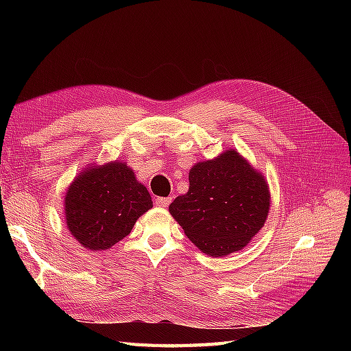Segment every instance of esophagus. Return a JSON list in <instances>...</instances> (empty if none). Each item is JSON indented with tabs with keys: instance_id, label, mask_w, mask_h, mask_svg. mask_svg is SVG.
I'll list each match as a JSON object with an SVG mask.
<instances>
[{
	"instance_id": "1",
	"label": "esophagus",
	"mask_w": 351,
	"mask_h": 351,
	"mask_svg": "<svg viewBox=\"0 0 351 351\" xmlns=\"http://www.w3.org/2000/svg\"><path fill=\"white\" fill-rule=\"evenodd\" d=\"M171 202V197H156L155 199V205L158 206H167Z\"/></svg>"
}]
</instances>
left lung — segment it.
Listing matches in <instances>:
<instances>
[{
	"instance_id": "obj_1",
	"label": "left lung",
	"mask_w": 351,
	"mask_h": 351,
	"mask_svg": "<svg viewBox=\"0 0 351 351\" xmlns=\"http://www.w3.org/2000/svg\"><path fill=\"white\" fill-rule=\"evenodd\" d=\"M190 187L169 210L185 235L214 258L241 250L264 226L270 193L264 176L234 149L190 170Z\"/></svg>"
}]
</instances>
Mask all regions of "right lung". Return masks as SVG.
I'll return each mask as SVG.
<instances>
[{
    "label": "right lung",
    "mask_w": 351,
    "mask_h": 351,
    "mask_svg": "<svg viewBox=\"0 0 351 351\" xmlns=\"http://www.w3.org/2000/svg\"><path fill=\"white\" fill-rule=\"evenodd\" d=\"M151 208L147 189L121 161L83 171L72 182L64 200L71 234L81 245L95 252L121 241Z\"/></svg>",
    "instance_id": "add662e5"
}]
</instances>
